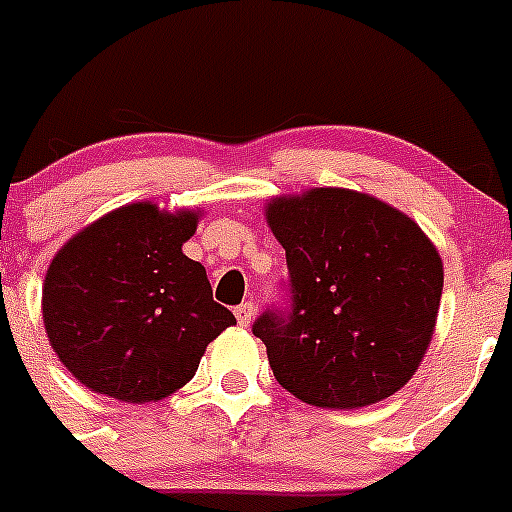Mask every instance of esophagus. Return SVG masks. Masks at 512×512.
<instances>
[{
    "instance_id": "esophagus-1",
    "label": "esophagus",
    "mask_w": 512,
    "mask_h": 512,
    "mask_svg": "<svg viewBox=\"0 0 512 512\" xmlns=\"http://www.w3.org/2000/svg\"><path fill=\"white\" fill-rule=\"evenodd\" d=\"M253 312H256V307H253V302L238 304V307H236V320H238V325L246 327L248 322L253 320Z\"/></svg>"
}]
</instances>
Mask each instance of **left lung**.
<instances>
[{"instance_id": "obj_1", "label": "left lung", "mask_w": 512, "mask_h": 512, "mask_svg": "<svg viewBox=\"0 0 512 512\" xmlns=\"http://www.w3.org/2000/svg\"><path fill=\"white\" fill-rule=\"evenodd\" d=\"M287 251V304L253 322L281 388L322 409H358L411 381L429 348L444 271L419 225L340 187L266 208Z\"/></svg>"}]
</instances>
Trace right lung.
<instances>
[{
    "label": "right lung",
    "instance_id": "obj_1",
    "mask_svg": "<svg viewBox=\"0 0 512 512\" xmlns=\"http://www.w3.org/2000/svg\"><path fill=\"white\" fill-rule=\"evenodd\" d=\"M195 228L190 210L134 203L55 253L42 320L83 386L126 403L159 401L190 381L208 342L236 322L213 302L205 266L182 253Z\"/></svg>",
    "mask_w": 512,
    "mask_h": 512
}]
</instances>
